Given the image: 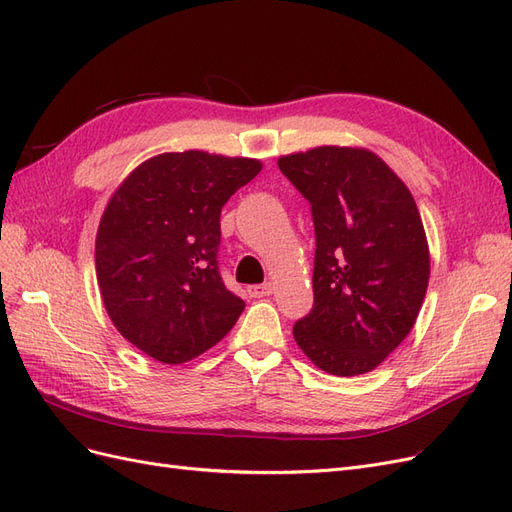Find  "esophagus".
Segmentation results:
<instances>
[{
    "mask_svg": "<svg viewBox=\"0 0 512 512\" xmlns=\"http://www.w3.org/2000/svg\"><path fill=\"white\" fill-rule=\"evenodd\" d=\"M273 292V284H258V286H250V294L254 299H262V297H269Z\"/></svg>",
    "mask_w": 512,
    "mask_h": 512,
    "instance_id": "1",
    "label": "esophagus"
}]
</instances>
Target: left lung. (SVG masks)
Returning a JSON list of instances; mask_svg holds the SVG:
<instances>
[{
    "label": "left lung",
    "mask_w": 512,
    "mask_h": 512,
    "mask_svg": "<svg viewBox=\"0 0 512 512\" xmlns=\"http://www.w3.org/2000/svg\"><path fill=\"white\" fill-rule=\"evenodd\" d=\"M312 205L314 307L294 342L333 376L376 369L412 331L429 243L406 183L374 151L322 145L277 160Z\"/></svg>",
    "instance_id": "8db88e82"
}]
</instances>
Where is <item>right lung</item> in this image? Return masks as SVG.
Here are the masks:
<instances>
[{"mask_svg":"<svg viewBox=\"0 0 512 512\" xmlns=\"http://www.w3.org/2000/svg\"><path fill=\"white\" fill-rule=\"evenodd\" d=\"M260 168L198 149L158 153L108 198L96 235L100 297L151 359L188 363L235 327L245 303L218 271L220 213Z\"/></svg>","mask_w":512,"mask_h":512,"instance_id":"1","label":"right lung"}]
</instances>
